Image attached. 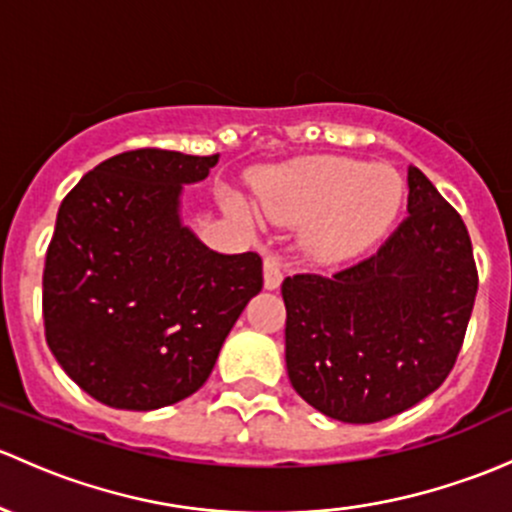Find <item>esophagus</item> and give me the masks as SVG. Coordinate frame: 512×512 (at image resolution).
Segmentation results:
<instances>
[{
  "mask_svg": "<svg viewBox=\"0 0 512 512\" xmlns=\"http://www.w3.org/2000/svg\"><path fill=\"white\" fill-rule=\"evenodd\" d=\"M282 279H284V274H282V270H279L277 257L267 255L265 257V289H279Z\"/></svg>",
  "mask_w": 512,
  "mask_h": 512,
  "instance_id": "esophagus-1",
  "label": "esophagus"
}]
</instances>
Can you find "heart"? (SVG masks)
<instances>
[{
  "label": "heart",
  "instance_id": "1",
  "mask_svg": "<svg viewBox=\"0 0 512 512\" xmlns=\"http://www.w3.org/2000/svg\"><path fill=\"white\" fill-rule=\"evenodd\" d=\"M402 179L390 166L343 157H314L267 171L260 201L270 218L306 225L304 250L319 262H338L373 245L402 206ZM235 218L250 220L238 196L225 198Z\"/></svg>",
  "mask_w": 512,
  "mask_h": 512
}]
</instances>
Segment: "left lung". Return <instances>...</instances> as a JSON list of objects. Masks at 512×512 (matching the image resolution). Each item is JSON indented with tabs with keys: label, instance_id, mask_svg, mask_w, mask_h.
<instances>
[{
	"label": "left lung",
	"instance_id": "8db88e82",
	"mask_svg": "<svg viewBox=\"0 0 512 512\" xmlns=\"http://www.w3.org/2000/svg\"><path fill=\"white\" fill-rule=\"evenodd\" d=\"M407 218L346 270L282 282L292 387L326 417L373 424L444 383L464 343L478 272L461 215L407 169Z\"/></svg>",
	"mask_w": 512,
	"mask_h": 512
}]
</instances>
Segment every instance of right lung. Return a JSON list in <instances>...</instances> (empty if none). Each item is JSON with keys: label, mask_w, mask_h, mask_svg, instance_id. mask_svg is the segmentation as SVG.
Listing matches in <instances>:
<instances>
[{"label": "right lung", "mask_w": 512, "mask_h": 512, "mask_svg": "<svg viewBox=\"0 0 512 512\" xmlns=\"http://www.w3.org/2000/svg\"><path fill=\"white\" fill-rule=\"evenodd\" d=\"M218 164L166 149L102 161L58 208L43 270L46 343L115 410L186 400L262 289L257 252L223 255L181 220V193Z\"/></svg>", "instance_id": "right-lung-1"}]
</instances>
